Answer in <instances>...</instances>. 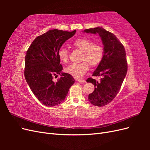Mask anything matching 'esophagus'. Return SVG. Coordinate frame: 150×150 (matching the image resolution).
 <instances>
[{
    "label": "esophagus",
    "mask_w": 150,
    "mask_h": 150,
    "mask_svg": "<svg viewBox=\"0 0 150 150\" xmlns=\"http://www.w3.org/2000/svg\"><path fill=\"white\" fill-rule=\"evenodd\" d=\"M76 81L79 83H84L86 82V81L84 80V79H76Z\"/></svg>",
    "instance_id": "esophagus-1"
}]
</instances>
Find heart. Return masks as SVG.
I'll return each mask as SVG.
<instances>
[{"label": "heart", "mask_w": 150, "mask_h": 150, "mask_svg": "<svg viewBox=\"0 0 150 150\" xmlns=\"http://www.w3.org/2000/svg\"><path fill=\"white\" fill-rule=\"evenodd\" d=\"M76 48L82 50V61L81 63H73L66 68V71L75 78H81L88 72L89 64L91 66H98L101 62L104 51L100 44L93 42L86 38H79L73 42ZM58 57L61 61L67 62L69 61V51L65 48H61L58 51Z\"/></svg>", "instance_id": "obj_1"}]
</instances>
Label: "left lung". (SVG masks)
Listing matches in <instances>:
<instances>
[{"mask_svg": "<svg viewBox=\"0 0 150 150\" xmlns=\"http://www.w3.org/2000/svg\"><path fill=\"white\" fill-rule=\"evenodd\" d=\"M84 33L99 34L104 46V55L93 76H101L98 82L91 78L86 81L94 86L88 101L96 106H104L111 102L120 91L128 71L125 47L119 39L103 28L85 29Z\"/></svg>", "mask_w": 150, "mask_h": 150, "instance_id": "left-lung-1", "label": "left lung"}]
</instances>
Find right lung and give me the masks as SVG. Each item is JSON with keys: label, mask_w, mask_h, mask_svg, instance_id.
<instances>
[{"label": "right lung", "mask_w": 150, "mask_h": 150, "mask_svg": "<svg viewBox=\"0 0 150 150\" xmlns=\"http://www.w3.org/2000/svg\"><path fill=\"white\" fill-rule=\"evenodd\" d=\"M76 32L49 30L36 38L26 52V82L34 96L45 106H55L61 103L74 83L73 77L62 72L63 67L60 64L58 51ZM56 74L62 76L55 83L52 76Z\"/></svg>", "instance_id": "obj_1"}]
</instances>
